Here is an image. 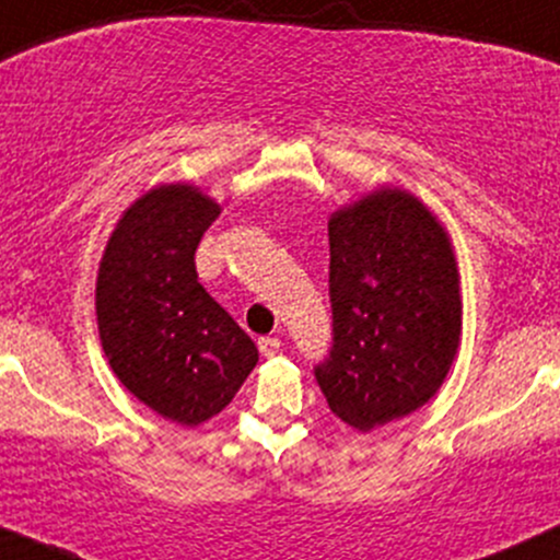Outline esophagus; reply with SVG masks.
<instances>
[{
  "mask_svg": "<svg viewBox=\"0 0 560 560\" xmlns=\"http://www.w3.org/2000/svg\"><path fill=\"white\" fill-rule=\"evenodd\" d=\"M280 347H282V341L278 336H264V338H259V351L264 357H275L280 351Z\"/></svg>",
  "mask_w": 560,
  "mask_h": 560,
  "instance_id": "esophagus-1",
  "label": "esophagus"
}]
</instances>
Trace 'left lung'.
Instances as JSON below:
<instances>
[{
  "label": "left lung",
  "instance_id": "1",
  "mask_svg": "<svg viewBox=\"0 0 560 560\" xmlns=\"http://www.w3.org/2000/svg\"><path fill=\"white\" fill-rule=\"evenodd\" d=\"M328 241L332 343L314 378L332 416L370 431L416 412L447 378L460 275L447 230L399 187L338 209Z\"/></svg>",
  "mask_w": 560,
  "mask_h": 560
}]
</instances>
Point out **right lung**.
<instances>
[{
  "mask_svg": "<svg viewBox=\"0 0 560 560\" xmlns=\"http://www.w3.org/2000/svg\"><path fill=\"white\" fill-rule=\"evenodd\" d=\"M219 206L161 185L124 211L97 272V328L116 378L150 410L200 425L259 362L248 332L198 282L196 248Z\"/></svg>",
  "mask_w": 560,
  "mask_h": 560,
  "instance_id": "obj_1",
  "label": "right lung"
}]
</instances>
